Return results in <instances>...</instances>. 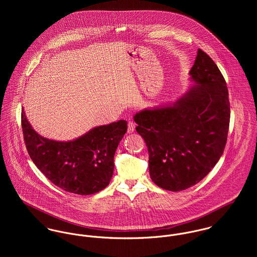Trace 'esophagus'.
Here are the masks:
<instances>
[{
  "instance_id": "esophagus-1",
  "label": "esophagus",
  "mask_w": 257,
  "mask_h": 257,
  "mask_svg": "<svg viewBox=\"0 0 257 257\" xmlns=\"http://www.w3.org/2000/svg\"><path fill=\"white\" fill-rule=\"evenodd\" d=\"M136 130V123L134 121H130L127 124V134H133Z\"/></svg>"
}]
</instances>
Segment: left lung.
<instances>
[{"label":"left lung","mask_w":257,"mask_h":257,"mask_svg":"<svg viewBox=\"0 0 257 257\" xmlns=\"http://www.w3.org/2000/svg\"><path fill=\"white\" fill-rule=\"evenodd\" d=\"M189 75L193 84L175 102L134 115L148 149L151 180L173 192L199 183L215 167L229 125L226 84L212 58L198 49Z\"/></svg>","instance_id":"left-lung-1"}]
</instances>
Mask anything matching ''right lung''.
<instances>
[{"mask_svg":"<svg viewBox=\"0 0 257 257\" xmlns=\"http://www.w3.org/2000/svg\"><path fill=\"white\" fill-rule=\"evenodd\" d=\"M22 127L29 154L47 179L66 192L91 195L110 184L113 156L127 122L120 119L95 126L72 141L60 142L37 134L23 108Z\"/></svg>","mask_w":257,"mask_h":257,"instance_id":"obj_1","label":"right lung"}]
</instances>
